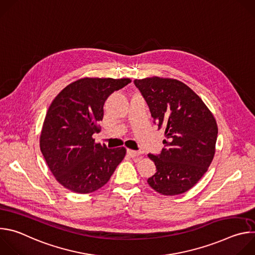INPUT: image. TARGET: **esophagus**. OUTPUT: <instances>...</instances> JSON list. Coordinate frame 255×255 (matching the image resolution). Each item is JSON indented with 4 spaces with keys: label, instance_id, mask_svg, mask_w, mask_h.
I'll use <instances>...</instances> for the list:
<instances>
[{
    "label": "esophagus",
    "instance_id": "34e87169",
    "mask_svg": "<svg viewBox=\"0 0 255 255\" xmlns=\"http://www.w3.org/2000/svg\"><path fill=\"white\" fill-rule=\"evenodd\" d=\"M140 151H135V150H131V149H127V154L130 156V157H136V156H139L140 155Z\"/></svg>",
    "mask_w": 255,
    "mask_h": 255
}]
</instances>
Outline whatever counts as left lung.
Returning a JSON list of instances; mask_svg holds the SVG:
<instances>
[{"instance_id":"1","label":"left lung","mask_w":255,"mask_h":255,"mask_svg":"<svg viewBox=\"0 0 255 255\" xmlns=\"http://www.w3.org/2000/svg\"><path fill=\"white\" fill-rule=\"evenodd\" d=\"M147 103L153 123L164 129V148L148 154L156 173L148 185L165 196L193 188L210 166L218 135L216 120L202 99L187 85L157 77L134 80Z\"/></svg>"}]
</instances>
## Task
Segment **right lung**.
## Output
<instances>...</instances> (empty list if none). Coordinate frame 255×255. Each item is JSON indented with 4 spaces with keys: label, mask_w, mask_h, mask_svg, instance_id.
<instances>
[{
    "label": "right lung",
    "mask_w": 255,
    "mask_h": 255,
    "mask_svg": "<svg viewBox=\"0 0 255 255\" xmlns=\"http://www.w3.org/2000/svg\"><path fill=\"white\" fill-rule=\"evenodd\" d=\"M131 83L130 79L85 78L65 87L46 113L40 149L56 180L79 194L95 192L108 183L126 149H109L95 143L100 131L104 104L112 93Z\"/></svg>",
    "instance_id": "right-lung-1"
}]
</instances>
